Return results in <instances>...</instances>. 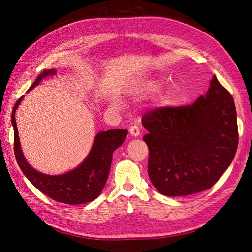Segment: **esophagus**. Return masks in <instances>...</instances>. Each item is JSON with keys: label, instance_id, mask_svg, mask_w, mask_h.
Returning a JSON list of instances; mask_svg holds the SVG:
<instances>
[{"label": "esophagus", "instance_id": "34e87169", "mask_svg": "<svg viewBox=\"0 0 252 252\" xmlns=\"http://www.w3.org/2000/svg\"><path fill=\"white\" fill-rule=\"evenodd\" d=\"M130 134H131L132 136H138L140 134L139 127L136 126V125H133V126L130 127Z\"/></svg>", "mask_w": 252, "mask_h": 252}]
</instances>
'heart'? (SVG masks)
Here are the masks:
<instances>
[{
  "label": "heart",
  "mask_w": 252,
  "mask_h": 252,
  "mask_svg": "<svg viewBox=\"0 0 252 252\" xmlns=\"http://www.w3.org/2000/svg\"><path fill=\"white\" fill-rule=\"evenodd\" d=\"M160 88V84L157 80H152V82H148L146 84H143L139 87V91L143 94H148V93H154L158 91Z\"/></svg>",
  "instance_id": "b5f03b06"
}]
</instances>
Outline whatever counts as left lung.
Masks as SVG:
<instances>
[{
	"label": "left lung",
	"instance_id": "left-lung-1",
	"mask_svg": "<svg viewBox=\"0 0 252 252\" xmlns=\"http://www.w3.org/2000/svg\"><path fill=\"white\" fill-rule=\"evenodd\" d=\"M148 130V174L161 194L183 196L210 189L237 152L233 96L213 76L206 95L190 105L156 107L142 118Z\"/></svg>",
	"mask_w": 252,
	"mask_h": 252
}]
</instances>
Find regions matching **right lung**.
<instances>
[{
  "label": "right lung",
  "mask_w": 252,
  "mask_h": 252,
  "mask_svg": "<svg viewBox=\"0 0 252 252\" xmlns=\"http://www.w3.org/2000/svg\"><path fill=\"white\" fill-rule=\"evenodd\" d=\"M54 74H56L55 69L44 70L29 90L35 88L42 78ZM23 98L22 96L16 101L12 110L11 120L14 130V154L24 175L38 190L56 202L68 205L92 202L99 196L104 188L112 165L114 151L124 143L128 130L112 129L99 132L94 139L89 155L80 165L67 174L58 176L44 175L37 172L27 162L19 144L15 112Z\"/></svg>",
  "instance_id": "add662e5"
}]
</instances>
